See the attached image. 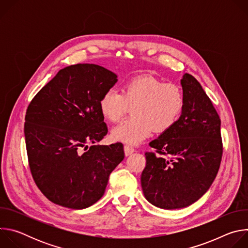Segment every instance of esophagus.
<instances>
[{
  "mask_svg": "<svg viewBox=\"0 0 248 248\" xmlns=\"http://www.w3.org/2000/svg\"><path fill=\"white\" fill-rule=\"evenodd\" d=\"M134 148L132 146H129V145H124V154L125 156H129L131 155L133 152H134Z\"/></svg>",
  "mask_w": 248,
  "mask_h": 248,
  "instance_id": "34e87169",
  "label": "esophagus"
}]
</instances>
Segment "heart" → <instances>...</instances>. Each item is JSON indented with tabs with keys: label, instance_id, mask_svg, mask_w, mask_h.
I'll list each match as a JSON object with an SVG mask.
<instances>
[{
	"label": "heart",
	"instance_id": "b5f03b06",
	"mask_svg": "<svg viewBox=\"0 0 248 248\" xmlns=\"http://www.w3.org/2000/svg\"><path fill=\"white\" fill-rule=\"evenodd\" d=\"M133 106L130 117L112 130L116 140L138 144L152 131L164 132L179 120L185 107L183 88L172 82L152 77L134 78L124 83L122 92L105 91L99 100L102 116L110 122H118Z\"/></svg>",
	"mask_w": 248,
	"mask_h": 248
}]
</instances>
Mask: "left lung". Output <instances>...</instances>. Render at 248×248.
Instances as JSON below:
<instances>
[{"instance_id": "obj_1", "label": "left lung", "mask_w": 248, "mask_h": 248, "mask_svg": "<svg viewBox=\"0 0 248 248\" xmlns=\"http://www.w3.org/2000/svg\"><path fill=\"white\" fill-rule=\"evenodd\" d=\"M181 83L183 113L149 143L155 152L145 153L146 166L141 173L145 198L168 210L187 207L203 196L216 178L223 156L221 120L213 104L191 75L186 74Z\"/></svg>"}]
</instances>
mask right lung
<instances>
[{"instance_id": "right-lung-1", "label": "right lung", "mask_w": 248, "mask_h": 248, "mask_svg": "<svg viewBox=\"0 0 248 248\" xmlns=\"http://www.w3.org/2000/svg\"><path fill=\"white\" fill-rule=\"evenodd\" d=\"M117 78L98 64L69 65L30 102L24 124L28 164L35 184L53 203L70 209L93 205L124 160L121 142L94 145L108 132L99 100Z\"/></svg>"}]
</instances>
